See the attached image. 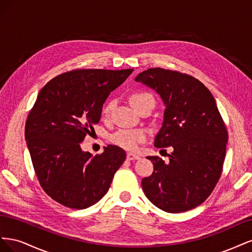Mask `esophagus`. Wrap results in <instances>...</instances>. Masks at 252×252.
<instances>
[{"mask_svg": "<svg viewBox=\"0 0 252 252\" xmlns=\"http://www.w3.org/2000/svg\"><path fill=\"white\" fill-rule=\"evenodd\" d=\"M140 157L136 156L134 154H131V152H129V154H127V159L128 161H133V159H139Z\"/></svg>", "mask_w": 252, "mask_h": 252, "instance_id": "1", "label": "esophagus"}]
</instances>
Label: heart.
<instances>
[{"mask_svg":"<svg viewBox=\"0 0 252 252\" xmlns=\"http://www.w3.org/2000/svg\"><path fill=\"white\" fill-rule=\"evenodd\" d=\"M154 102V97L147 93H136L130 97V103L135 110H139L141 106L147 102ZM113 107V102L108 103L103 109L105 116H108ZM146 139V133L139 129H121L111 136V141L119 147L127 150H134L139 146V144Z\"/></svg>","mask_w":252,"mask_h":252,"instance_id":"obj_1","label":"heart"}]
</instances>
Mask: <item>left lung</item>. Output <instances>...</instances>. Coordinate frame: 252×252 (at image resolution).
Masks as SVG:
<instances>
[{"label":"left lung","mask_w":252,"mask_h":252,"mask_svg":"<svg viewBox=\"0 0 252 252\" xmlns=\"http://www.w3.org/2000/svg\"><path fill=\"white\" fill-rule=\"evenodd\" d=\"M165 105L158 148L171 146L169 162L147 157L154 172L142 180L147 199L166 212L195 208L212 192L220 177L228 134L209 89L185 73L150 68L136 75Z\"/></svg>","instance_id":"obj_1"}]
</instances>
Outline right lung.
<instances>
[{
	"label": "right lung",
	"mask_w": 252,
	"mask_h": 252,
	"mask_svg": "<svg viewBox=\"0 0 252 252\" xmlns=\"http://www.w3.org/2000/svg\"><path fill=\"white\" fill-rule=\"evenodd\" d=\"M133 69H78L50 80L37 94L25 125L35 174L51 199L85 209L107 193L125 151L114 145L93 157L81 143L101 120L103 104Z\"/></svg>",
	"instance_id": "add662e5"
}]
</instances>
